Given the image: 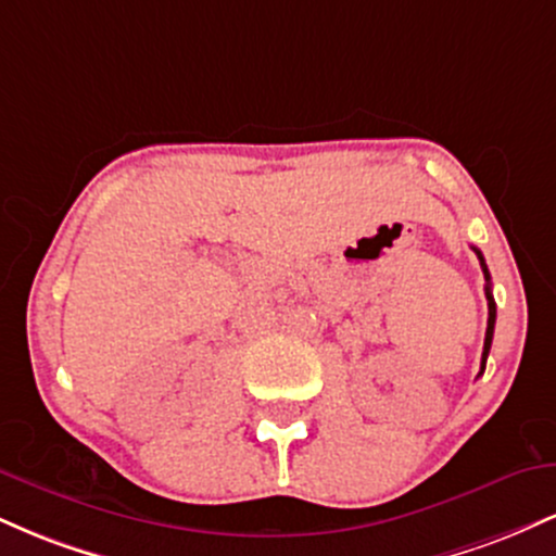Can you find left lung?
Returning <instances> with one entry per match:
<instances>
[{
  "label": "left lung",
  "mask_w": 556,
  "mask_h": 556,
  "mask_svg": "<svg viewBox=\"0 0 556 556\" xmlns=\"http://www.w3.org/2000/svg\"><path fill=\"white\" fill-rule=\"evenodd\" d=\"M478 261H481V269H483V277H486V300H489V324H486V340H483V355H481V374L483 368H486V358H489V350H491V340H494V321H496V305H494V295H491V277H489V269H486V261H483L481 251L473 248Z\"/></svg>",
  "instance_id": "left-lung-1"
}]
</instances>
